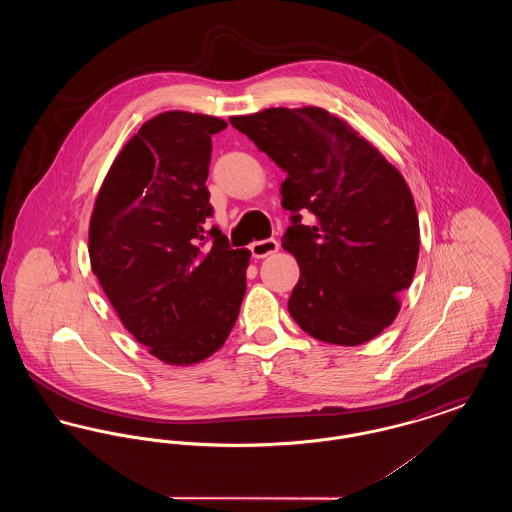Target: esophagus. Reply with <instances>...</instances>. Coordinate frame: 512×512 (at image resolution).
Wrapping results in <instances>:
<instances>
[{"label": "esophagus", "instance_id": "1", "mask_svg": "<svg viewBox=\"0 0 512 512\" xmlns=\"http://www.w3.org/2000/svg\"><path fill=\"white\" fill-rule=\"evenodd\" d=\"M249 251H251V255H253L255 259H263V257H268V255H272V253H276V251H278V242H276L274 238L261 240V242L251 244Z\"/></svg>", "mask_w": 512, "mask_h": 512}]
</instances>
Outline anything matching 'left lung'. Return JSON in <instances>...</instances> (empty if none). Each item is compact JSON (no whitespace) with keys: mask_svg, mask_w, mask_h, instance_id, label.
I'll use <instances>...</instances> for the list:
<instances>
[{"mask_svg":"<svg viewBox=\"0 0 512 512\" xmlns=\"http://www.w3.org/2000/svg\"><path fill=\"white\" fill-rule=\"evenodd\" d=\"M230 124L288 174L282 247L301 270L288 311L313 338L361 345L388 328L418 261V217L399 171L320 107H274Z\"/></svg>","mask_w":512,"mask_h":512,"instance_id":"8db88e82","label":"left lung"}]
</instances>
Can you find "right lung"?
Listing matches in <instances>:
<instances>
[{
    "mask_svg": "<svg viewBox=\"0 0 512 512\" xmlns=\"http://www.w3.org/2000/svg\"><path fill=\"white\" fill-rule=\"evenodd\" d=\"M226 122L169 111L144 122L99 190L90 261L124 328L169 365H194L232 332L247 249H232L205 180L211 136Z\"/></svg>",
    "mask_w": 512,
    "mask_h": 512,
    "instance_id": "obj_1",
    "label": "right lung"
}]
</instances>
